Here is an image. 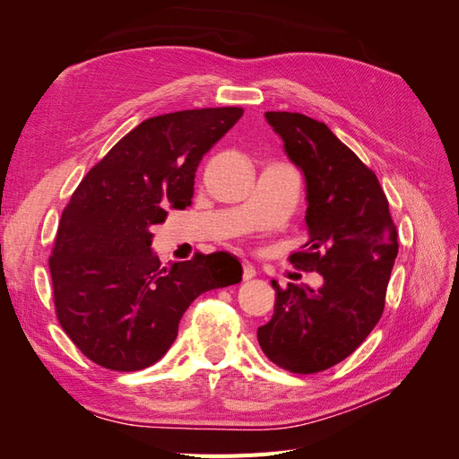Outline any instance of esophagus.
Returning <instances> with one entry per match:
<instances>
[{"label":"esophagus","instance_id":"esophagus-1","mask_svg":"<svg viewBox=\"0 0 459 459\" xmlns=\"http://www.w3.org/2000/svg\"><path fill=\"white\" fill-rule=\"evenodd\" d=\"M256 275V270H255V266L251 262H247V260H243V280L245 281H248V280H253V277Z\"/></svg>","mask_w":459,"mask_h":459}]
</instances>
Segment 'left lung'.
I'll use <instances>...</instances> for the list:
<instances>
[{
    "mask_svg": "<svg viewBox=\"0 0 459 459\" xmlns=\"http://www.w3.org/2000/svg\"><path fill=\"white\" fill-rule=\"evenodd\" d=\"M285 152L307 178L308 241L289 256L324 285L275 289L258 327L262 352L290 373H317L349 358L377 325L398 255V233L377 176L324 122L268 110Z\"/></svg>",
    "mask_w": 459,
    "mask_h": 459,
    "instance_id": "left-lung-1",
    "label": "left lung"
}]
</instances>
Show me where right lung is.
I'll return each mask as SVG.
<instances>
[{
	"label": "right lung",
	"mask_w": 459,
	"mask_h": 459,
	"mask_svg": "<svg viewBox=\"0 0 459 459\" xmlns=\"http://www.w3.org/2000/svg\"><path fill=\"white\" fill-rule=\"evenodd\" d=\"M241 107L178 110L143 120L84 176L65 206L49 256L55 314L78 351L113 371L155 364L189 304L241 281L220 251L160 266L151 228L191 204L204 152Z\"/></svg>",
	"instance_id": "obj_1"
}]
</instances>
